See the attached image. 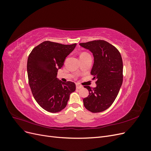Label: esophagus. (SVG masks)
<instances>
[{"instance_id": "1", "label": "esophagus", "mask_w": 151, "mask_h": 151, "mask_svg": "<svg viewBox=\"0 0 151 151\" xmlns=\"http://www.w3.org/2000/svg\"><path fill=\"white\" fill-rule=\"evenodd\" d=\"M83 88V86L79 85V84H76V89H81V88Z\"/></svg>"}]
</instances>
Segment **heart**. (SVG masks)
Segmentation results:
<instances>
[{
    "label": "heart",
    "instance_id": "1",
    "mask_svg": "<svg viewBox=\"0 0 151 151\" xmlns=\"http://www.w3.org/2000/svg\"><path fill=\"white\" fill-rule=\"evenodd\" d=\"M89 55V54L88 53H86V52H83V53H82L81 54V56H82V55Z\"/></svg>",
    "mask_w": 151,
    "mask_h": 151
}]
</instances>
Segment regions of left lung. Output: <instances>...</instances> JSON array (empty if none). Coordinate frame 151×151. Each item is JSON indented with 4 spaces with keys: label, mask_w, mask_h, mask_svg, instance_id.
<instances>
[{
    "label": "left lung",
    "mask_w": 151,
    "mask_h": 151,
    "mask_svg": "<svg viewBox=\"0 0 151 151\" xmlns=\"http://www.w3.org/2000/svg\"><path fill=\"white\" fill-rule=\"evenodd\" d=\"M94 56L91 71L96 79V87L86 86L89 95L83 99L85 108L91 112L106 110L115 101L123 83V61L116 48L104 40H94L79 44Z\"/></svg>",
    "instance_id": "8db88e82"
}]
</instances>
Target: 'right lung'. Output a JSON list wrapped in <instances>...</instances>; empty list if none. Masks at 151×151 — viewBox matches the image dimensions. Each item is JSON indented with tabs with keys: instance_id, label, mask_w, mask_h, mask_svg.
<instances>
[{
	"instance_id": "obj_1",
	"label": "right lung",
	"mask_w": 151,
	"mask_h": 151,
	"mask_svg": "<svg viewBox=\"0 0 151 151\" xmlns=\"http://www.w3.org/2000/svg\"><path fill=\"white\" fill-rule=\"evenodd\" d=\"M76 46L45 41L35 47L28 58L27 71L32 94L45 110L57 113L64 109L70 94L75 91L74 83H63L57 77L68 55Z\"/></svg>"
}]
</instances>
